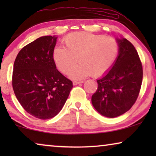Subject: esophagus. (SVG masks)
Wrapping results in <instances>:
<instances>
[{
  "label": "esophagus",
  "instance_id": "obj_1",
  "mask_svg": "<svg viewBox=\"0 0 156 156\" xmlns=\"http://www.w3.org/2000/svg\"><path fill=\"white\" fill-rule=\"evenodd\" d=\"M82 83H84V81H74L73 82V85H76L79 84H82Z\"/></svg>",
  "mask_w": 156,
  "mask_h": 156
}]
</instances>
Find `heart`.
<instances>
[{
    "instance_id": "1",
    "label": "heart",
    "mask_w": 156,
    "mask_h": 156,
    "mask_svg": "<svg viewBox=\"0 0 156 156\" xmlns=\"http://www.w3.org/2000/svg\"><path fill=\"white\" fill-rule=\"evenodd\" d=\"M66 48L57 46L53 50V59L60 72L67 74L76 64H80L71 72L73 80H81L91 75L99 77L111 69L119 52V44L114 38L102 35L75 32L63 38Z\"/></svg>"
}]
</instances>
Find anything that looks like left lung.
<instances>
[{
  "label": "left lung",
  "mask_w": 156,
  "mask_h": 156,
  "mask_svg": "<svg viewBox=\"0 0 156 156\" xmlns=\"http://www.w3.org/2000/svg\"><path fill=\"white\" fill-rule=\"evenodd\" d=\"M119 55L112 69L97 80L91 97L95 109L108 118L121 116L135 104L143 80V67L137 51L129 40L116 39Z\"/></svg>",
  "instance_id": "8db88e82"
}]
</instances>
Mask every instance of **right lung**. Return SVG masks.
Here are the masks:
<instances>
[{
    "instance_id": "1",
    "label": "right lung",
    "mask_w": 156,
    "mask_h": 156,
    "mask_svg": "<svg viewBox=\"0 0 156 156\" xmlns=\"http://www.w3.org/2000/svg\"><path fill=\"white\" fill-rule=\"evenodd\" d=\"M55 36H43L21 49L13 65L12 84L21 106L32 116L49 119L59 114L73 85L56 68Z\"/></svg>"
}]
</instances>
